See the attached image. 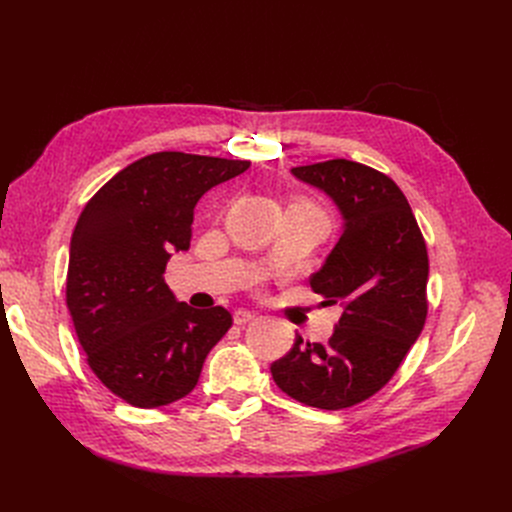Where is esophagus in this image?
I'll return each instance as SVG.
<instances>
[{
  "instance_id": "obj_1",
  "label": "esophagus",
  "mask_w": 512,
  "mask_h": 512,
  "mask_svg": "<svg viewBox=\"0 0 512 512\" xmlns=\"http://www.w3.org/2000/svg\"><path fill=\"white\" fill-rule=\"evenodd\" d=\"M251 319H255V313H251V311L238 309V311L234 313V324H236V326H245V324H249Z\"/></svg>"
}]
</instances>
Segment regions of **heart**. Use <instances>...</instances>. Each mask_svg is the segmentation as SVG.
Listing matches in <instances>:
<instances>
[{
    "label": "heart",
    "mask_w": 512,
    "mask_h": 512,
    "mask_svg": "<svg viewBox=\"0 0 512 512\" xmlns=\"http://www.w3.org/2000/svg\"><path fill=\"white\" fill-rule=\"evenodd\" d=\"M299 203H301V205H305V207H311V209H313V211H317V213H321V211H319L317 207H313L311 203H305V201H299ZM321 215H324V213H321ZM324 218H326V215H324Z\"/></svg>",
    "instance_id": "obj_1"
}]
</instances>
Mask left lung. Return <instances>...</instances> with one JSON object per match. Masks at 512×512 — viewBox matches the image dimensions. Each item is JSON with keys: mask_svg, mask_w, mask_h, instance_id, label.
<instances>
[{"mask_svg": "<svg viewBox=\"0 0 512 512\" xmlns=\"http://www.w3.org/2000/svg\"><path fill=\"white\" fill-rule=\"evenodd\" d=\"M290 172L326 193L342 215L340 240L309 278L326 299L321 305H340L342 315L326 344L297 336L270 371L294 400L338 411L382 390L419 338L427 249L407 197L386 174L348 159Z\"/></svg>", "mask_w": 512, "mask_h": 512, "instance_id": "obj_1", "label": "left lung"}]
</instances>
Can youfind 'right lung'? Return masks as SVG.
Returning a JSON list of instances; mask_svg holds the SVG:
<instances>
[{"instance_id": "right-lung-1", "label": "right lung", "mask_w": 512, "mask_h": 512, "mask_svg": "<svg viewBox=\"0 0 512 512\" xmlns=\"http://www.w3.org/2000/svg\"><path fill=\"white\" fill-rule=\"evenodd\" d=\"M251 161L161 151L105 182L70 240L66 305L89 367L139 409L191 392L211 348L230 330L224 307L193 309L164 280L191 247L199 199Z\"/></svg>"}]
</instances>
